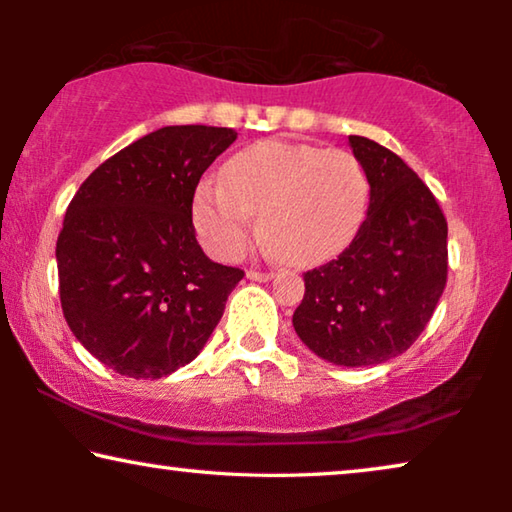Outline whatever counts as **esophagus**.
<instances>
[{
    "label": "esophagus",
    "instance_id": "34e87169",
    "mask_svg": "<svg viewBox=\"0 0 512 512\" xmlns=\"http://www.w3.org/2000/svg\"><path fill=\"white\" fill-rule=\"evenodd\" d=\"M249 279H254V282H268L272 279V272H258V270H249L247 272Z\"/></svg>",
    "mask_w": 512,
    "mask_h": 512
}]
</instances>
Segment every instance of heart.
<instances>
[{"mask_svg": "<svg viewBox=\"0 0 512 512\" xmlns=\"http://www.w3.org/2000/svg\"><path fill=\"white\" fill-rule=\"evenodd\" d=\"M368 200V174L354 153L265 139L223 165L221 184L202 181L193 221L212 254L235 258L249 242L251 214H258L268 251L305 268L354 240Z\"/></svg>", "mask_w": 512, "mask_h": 512, "instance_id": "b5f03b06", "label": "heart"}]
</instances>
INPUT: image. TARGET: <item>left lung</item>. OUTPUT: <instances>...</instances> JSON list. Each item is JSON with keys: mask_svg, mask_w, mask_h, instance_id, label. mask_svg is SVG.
I'll use <instances>...</instances> for the list:
<instances>
[{"mask_svg": "<svg viewBox=\"0 0 512 512\" xmlns=\"http://www.w3.org/2000/svg\"><path fill=\"white\" fill-rule=\"evenodd\" d=\"M370 181L368 216L338 258L305 272L293 312L300 340L335 366L403 354L447 282V221L429 186L387 146L349 135Z\"/></svg>", "mask_w": 512, "mask_h": 512, "instance_id": "obj_1", "label": "left lung"}]
</instances>
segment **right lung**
I'll use <instances>...</instances> for the list:
<instances>
[{
	"label": "right lung",
	"mask_w": 512,
	"mask_h": 512,
	"mask_svg": "<svg viewBox=\"0 0 512 512\" xmlns=\"http://www.w3.org/2000/svg\"><path fill=\"white\" fill-rule=\"evenodd\" d=\"M237 132L167 125L104 160L69 202L55 244L60 303L76 340L128 377L191 363L244 270L209 261L193 195Z\"/></svg>",
	"instance_id": "obj_1"
}]
</instances>
